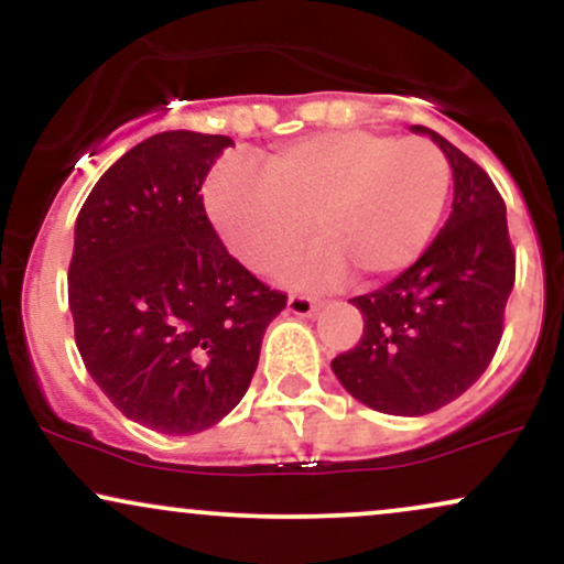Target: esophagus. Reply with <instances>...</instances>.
Returning a JSON list of instances; mask_svg holds the SVG:
<instances>
[{
  "label": "esophagus",
  "instance_id": "1",
  "mask_svg": "<svg viewBox=\"0 0 564 564\" xmlns=\"http://www.w3.org/2000/svg\"><path fill=\"white\" fill-rule=\"evenodd\" d=\"M289 313L291 315H300V318H310L313 313H318L321 302L310 300V296H302V294H291L289 302H286Z\"/></svg>",
  "mask_w": 564,
  "mask_h": 564
}]
</instances>
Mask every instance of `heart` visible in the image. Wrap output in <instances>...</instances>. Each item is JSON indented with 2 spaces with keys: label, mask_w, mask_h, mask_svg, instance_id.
I'll list each match as a JSON object with an SVG mask.
<instances>
[{
  "label": "heart",
  "mask_w": 564,
  "mask_h": 564,
  "mask_svg": "<svg viewBox=\"0 0 564 564\" xmlns=\"http://www.w3.org/2000/svg\"><path fill=\"white\" fill-rule=\"evenodd\" d=\"M448 193L451 164L435 142L341 129L278 145L264 177L225 166L206 187V212L232 254L264 275L289 268L315 223L323 241L294 281L332 289L352 270L377 283L416 262Z\"/></svg>",
  "instance_id": "1"
}]
</instances>
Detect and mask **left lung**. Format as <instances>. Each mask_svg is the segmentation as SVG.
<instances>
[{"mask_svg": "<svg viewBox=\"0 0 564 564\" xmlns=\"http://www.w3.org/2000/svg\"><path fill=\"white\" fill-rule=\"evenodd\" d=\"M411 129L448 159L453 212L405 273L349 300L364 313V336L332 360L355 400L392 416L437 411L482 377L514 286L507 206L494 180L443 134Z\"/></svg>", "mask_w": 564, "mask_h": 564, "instance_id": "8db88e82", "label": "left lung"}]
</instances>
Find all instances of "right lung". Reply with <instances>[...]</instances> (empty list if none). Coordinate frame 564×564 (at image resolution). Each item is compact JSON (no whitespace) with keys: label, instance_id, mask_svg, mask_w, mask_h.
I'll use <instances>...</instances> for the list:
<instances>
[{"label":"right lung","instance_id":"obj_1","mask_svg":"<svg viewBox=\"0 0 564 564\" xmlns=\"http://www.w3.org/2000/svg\"><path fill=\"white\" fill-rule=\"evenodd\" d=\"M232 140L172 129L97 180L74 228L68 307L89 377L161 435H196L241 403L286 294L232 260L200 185Z\"/></svg>","mask_w":564,"mask_h":564}]
</instances>
